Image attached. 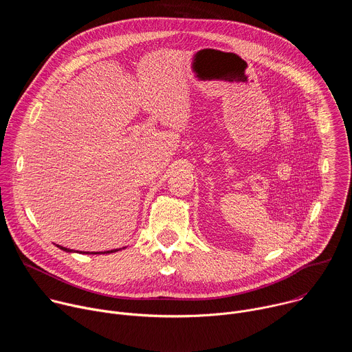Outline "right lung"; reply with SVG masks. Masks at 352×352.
I'll return each instance as SVG.
<instances>
[{
    "label": "right lung",
    "instance_id": "obj_1",
    "mask_svg": "<svg viewBox=\"0 0 352 352\" xmlns=\"http://www.w3.org/2000/svg\"><path fill=\"white\" fill-rule=\"evenodd\" d=\"M60 249H63V250H65V252H74L72 249H69V248H64V246H61V245H57ZM117 250H120V249H111V250H106V252H80V254H90V255H97V254H114V252H117Z\"/></svg>",
    "mask_w": 352,
    "mask_h": 352
}]
</instances>
